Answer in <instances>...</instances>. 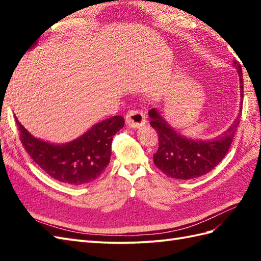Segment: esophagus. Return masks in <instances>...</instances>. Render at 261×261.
Segmentation results:
<instances>
[{"label": "esophagus", "instance_id": "esophagus-1", "mask_svg": "<svg viewBox=\"0 0 261 261\" xmlns=\"http://www.w3.org/2000/svg\"><path fill=\"white\" fill-rule=\"evenodd\" d=\"M125 123L129 127H135V129H138V127L146 124V116L145 114L141 113L140 111L131 110L125 115Z\"/></svg>", "mask_w": 261, "mask_h": 261}]
</instances>
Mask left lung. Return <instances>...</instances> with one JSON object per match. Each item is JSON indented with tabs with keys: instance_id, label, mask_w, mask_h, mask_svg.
<instances>
[{
	"instance_id": "obj_1",
	"label": "left lung",
	"mask_w": 261,
	"mask_h": 261,
	"mask_svg": "<svg viewBox=\"0 0 261 261\" xmlns=\"http://www.w3.org/2000/svg\"><path fill=\"white\" fill-rule=\"evenodd\" d=\"M240 77V95L243 97V80L240 64L233 63ZM242 101L239 114L223 134L211 140H194L186 138L168 124L157 109H151L150 125L158 132L159 148L153 154V163L164 174L177 179H192L207 174L219 165L233 140L240 124Z\"/></svg>"
}]
</instances>
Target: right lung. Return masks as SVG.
I'll return each mask as SVG.
<instances>
[{"label":"right lung","mask_w":261,"mask_h":261,"mask_svg":"<svg viewBox=\"0 0 261 261\" xmlns=\"http://www.w3.org/2000/svg\"><path fill=\"white\" fill-rule=\"evenodd\" d=\"M15 122L22 146L33 162L54 179L73 186L88 184L102 175L110 163L113 136L124 125V119L115 115L94 124L77 139L56 145L33 137L16 116Z\"/></svg>","instance_id":"right-lung-1"}]
</instances>
